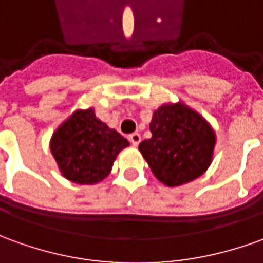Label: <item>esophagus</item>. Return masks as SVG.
Listing matches in <instances>:
<instances>
[{
    "label": "esophagus",
    "mask_w": 263,
    "mask_h": 263,
    "mask_svg": "<svg viewBox=\"0 0 263 263\" xmlns=\"http://www.w3.org/2000/svg\"><path fill=\"white\" fill-rule=\"evenodd\" d=\"M129 141H131V144L134 146H138V144L141 142V135H139L138 132H134L129 135Z\"/></svg>",
    "instance_id": "obj_1"
}]
</instances>
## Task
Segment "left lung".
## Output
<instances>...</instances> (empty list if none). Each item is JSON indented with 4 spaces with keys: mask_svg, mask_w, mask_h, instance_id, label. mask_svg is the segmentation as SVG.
I'll use <instances>...</instances> for the list:
<instances>
[{
    "mask_svg": "<svg viewBox=\"0 0 263 263\" xmlns=\"http://www.w3.org/2000/svg\"><path fill=\"white\" fill-rule=\"evenodd\" d=\"M153 137L138 149L158 181L178 187L203 176L213 161L216 132L183 101L162 103L149 122Z\"/></svg>",
    "mask_w": 263,
    "mask_h": 263,
    "instance_id": "8db88e82",
    "label": "left lung"
}]
</instances>
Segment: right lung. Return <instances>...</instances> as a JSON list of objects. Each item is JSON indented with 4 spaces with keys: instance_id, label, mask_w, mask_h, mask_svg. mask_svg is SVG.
<instances>
[{
    "instance_id": "add662e5",
    "label": "right lung",
    "mask_w": 263,
    "mask_h": 263,
    "mask_svg": "<svg viewBox=\"0 0 263 263\" xmlns=\"http://www.w3.org/2000/svg\"><path fill=\"white\" fill-rule=\"evenodd\" d=\"M126 146L128 139L98 119L93 108L76 109L50 138V151L62 176L82 185L103 181Z\"/></svg>"
}]
</instances>
